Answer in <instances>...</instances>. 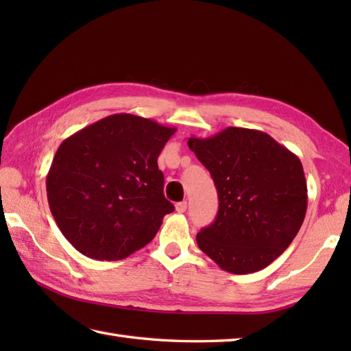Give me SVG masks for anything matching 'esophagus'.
<instances>
[{
    "label": "esophagus",
    "instance_id": "obj_1",
    "mask_svg": "<svg viewBox=\"0 0 351 351\" xmlns=\"http://www.w3.org/2000/svg\"><path fill=\"white\" fill-rule=\"evenodd\" d=\"M176 211L178 213H185V211H187V202L176 204Z\"/></svg>",
    "mask_w": 351,
    "mask_h": 351
}]
</instances>
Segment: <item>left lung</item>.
I'll use <instances>...</instances> for the list:
<instances>
[{"mask_svg":"<svg viewBox=\"0 0 351 351\" xmlns=\"http://www.w3.org/2000/svg\"><path fill=\"white\" fill-rule=\"evenodd\" d=\"M189 147L210 170L219 211L196 237L221 270H263L293 243L306 215L308 187L299 156L258 130L229 128Z\"/></svg>","mask_w":351,"mask_h":351,"instance_id":"left-lung-1","label":"left lung"}]
</instances>
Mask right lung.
<instances>
[{
	"label": "right lung",
	"mask_w": 351,
	"mask_h": 351,
	"mask_svg": "<svg viewBox=\"0 0 351 351\" xmlns=\"http://www.w3.org/2000/svg\"><path fill=\"white\" fill-rule=\"evenodd\" d=\"M176 128L136 114L104 117L58 146L47 176L49 210L83 255L117 261L154 240L175 206L158 156Z\"/></svg>",
	"instance_id": "1"
}]
</instances>
